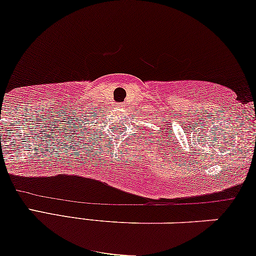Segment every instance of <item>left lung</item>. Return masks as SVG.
I'll return each instance as SVG.
<instances>
[{"label":"left lung","instance_id":"obj_1","mask_svg":"<svg viewBox=\"0 0 256 256\" xmlns=\"http://www.w3.org/2000/svg\"><path fill=\"white\" fill-rule=\"evenodd\" d=\"M158 141H160V140H158Z\"/></svg>","mask_w":256,"mask_h":256}]
</instances>
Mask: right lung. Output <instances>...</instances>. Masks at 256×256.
<instances>
[{
  "label": "right lung",
  "mask_w": 256,
  "mask_h": 256,
  "mask_svg": "<svg viewBox=\"0 0 256 256\" xmlns=\"http://www.w3.org/2000/svg\"><path fill=\"white\" fill-rule=\"evenodd\" d=\"M88 124H89V122H88Z\"/></svg>",
  "instance_id": "1"
}]
</instances>
